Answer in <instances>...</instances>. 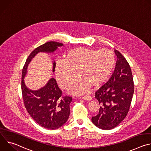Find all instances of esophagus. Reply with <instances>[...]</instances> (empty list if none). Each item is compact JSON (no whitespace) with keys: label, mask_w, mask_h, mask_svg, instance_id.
Returning a JSON list of instances; mask_svg holds the SVG:
<instances>
[{"label":"esophagus","mask_w":151,"mask_h":151,"mask_svg":"<svg viewBox=\"0 0 151 151\" xmlns=\"http://www.w3.org/2000/svg\"><path fill=\"white\" fill-rule=\"evenodd\" d=\"M82 99H83V100H87V101H90V100H92V97H91V96H85L82 97Z\"/></svg>","instance_id":"esophagus-1"}]
</instances>
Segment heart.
Returning a JSON list of instances; mask_svg holds the SVG:
<instances>
[{"instance_id":"1","label":"heart","mask_w":151,"mask_h":151,"mask_svg":"<svg viewBox=\"0 0 151 151\" xmlns=\"http://www.w3.org/2000/svg\"><path fill=\"white\" fill-rule=\"evenodd\" d=\"M115 62L114 54L108 49L76 48L68 51L64 60L56 61V79L62 89L68 90L75 82L78 72L80 79L71 91L75 94H81L87 91L90 86L97 88L108 79Z\"/></svg>"}]
</instances>
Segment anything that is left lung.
Wrapping results in <instances>:
<instances>
[{
    "label": "left lung",
    "instance_id": "left-lung-1",
    "mask_svg": "<svg viewBox=\"0 0 151 151\" xmlns=\"http://www.w3.org/2000/svg\"><path fill=\"white\" fill-rule=\"evenodd\" d=\"M117 63L109 80L96 92L100 107L98 114L91 118L93 123L102 130H111L126 117L130 109L134 82L130 65L118 51H115Z\"/></svg>",
    "mask_w": 151,
    "mask_h": 151
}]
</instances>
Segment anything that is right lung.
Instances as JSON below:
<instances>
[{
	"label": "right lung",
	"mask_w": 151,
	"mask_h": 151,
	"mask_svg": "<svg viewBox=\"0 0 151 151\" xmlns=\"http://www.w3.org/2000/svg\"><path fill=\"white\" fill-rule=\"evenodd\" d=\"M62 45L61 43L51 41L35 48L27 57L21 76V92L27 111L39 125L50 130L60 128L68 121L72 97L62 95V91L54 78L50 79L44 87L37 91L28 89L24 78L27 73L28 64L36 54L39 52H54L58 47ZM55 64L54 62L53 72Z\"/></svg>",
	"instance_id": "add662e5"
}]
</instances>
